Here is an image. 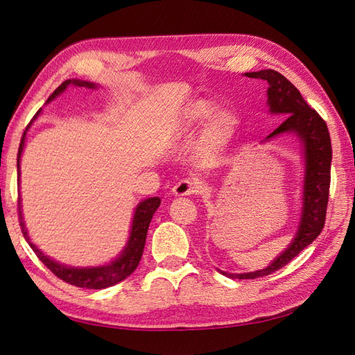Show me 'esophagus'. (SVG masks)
<instances>
[{"label": "esophagus", "mask_w": 355, "mask_h": 355, "mask_svg": "<svg viewBox=\"0 0 355 355\" xmlns=\"http://www.w3.org/2000/svg\"><path fill=\"white\" fill-rule=\"evenodd\" d=\"M198 189L199 187L195 181H192L190 178H183L180 180L174 187H172V193L175 196H189V195L198 193Z\"/></svg>", "instance_id": "34e87169"}]
</instances>
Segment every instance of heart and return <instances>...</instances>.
Returning a JSON list of instances; mask_svg holds the SVG:
<instances>
[{
    "label": "heart",
    "mask_w": 355,
    "mask_h": 355,
    "mask_svg": "<svg viewBox=\"0 0 355 355\" xmlns=\"http://www.w3.org/2000/svg\"><path fill=\"white\" fill-rule=\"evenodd\" d=\"M213 114H214V107L210 103L199 100V102H195L193 105H190L183 112V118H181V121H180V129H183V130L192 129L193 125L201 124V123L207 121L208 118H211ZM226 127H228V120H226L225 116H220L219 120H217L211 125L210 138L213 141L222 139L225 132H226Z\"/></svg>",
    "instance_id": "obj_1"
}]
</instances>
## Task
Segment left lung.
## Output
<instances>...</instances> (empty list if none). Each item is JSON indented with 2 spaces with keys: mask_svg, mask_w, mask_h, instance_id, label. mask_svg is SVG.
<instances>
[{
  "mask_svg": "<svg viewBox=\"0 0 355 355\" xmlns=\"http://www.w3.org/2000/svg\"><path fill=\"white\" fill-rule=\"evenodd\" d=\"M248 78L266 80L267 105L271 114L286 116L275 132H271L264 141H268L282 133H294L303 145L304 154V187H303V213L300 217L295 239L286 250L266 268L234 275L220 271L231 279H257L268 276L279 268L285 267L300 252L307 248L321 234L325 223L327 204L330 192L331 172V139L325 121L313 107L307 105L300 91L276 70H259L244 73ZM262 141V142H264Z\"/></svg>",
  "mask_w": 355,
  "mask_h": 355,
  "instance_id": "8db88e82",
  "label": "left lung"
}]
</instances>
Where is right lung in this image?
I'll return each mask as SVG.
<instances>
[{
    "mask_svg": "<svg viewBox=\"0 0 355 355\" xmlns=\"http://www.w3.org/2000/svg\"><path fill=\"white\" fill-rule=\"evenodd\" d=\"M70 84L78 85V87H85V88H97L96 84L87 83V80L67 79L49 96L48 102H51V100H53L58 94H61L62 91H64ZM37 114H35V116H37ZM26 130H28V127H26ZM25 135H26V132H24V136L21 139V145H19V151H17V175H19V160H21V154L24 151ZM159 205H160V199L157 196L156 198H148V199H145V201L139 202V205L136 207V210H135L129 241H127L124 250L121 252V255L118 257L115 261L109 262V264H106V266L91 267V268L67 267V266L58 264L57 261H53L49 257L44 255V253L40 249H37L35 244H33L30 241L28 232H26L25 225H24L21 202H19V207H17V208H19V225H21V230H22L25 240L28 241V244L31 246V249L34 250L35 255H37V258L53 272V275H55L58 279L67 282V284L79 286V288L105 289L107 286H112V285L118 284V282L124 280L127 276L132 275V272L136 270V267H138L139 261L142 258L145 239H147V232H148L151 217H153L154 213H156Z\"/></svg>",
    "mask_w": 355,
    "mask_h": 355,
    "instance_id": "obj_1",
    "label": "right lung"
}]
</instances>
